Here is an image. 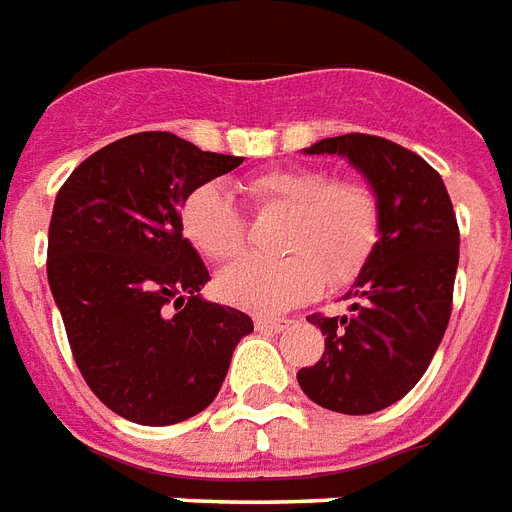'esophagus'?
I'll return each instance as SVG.
<instances>
[{
	"mask_svg": "<svg viewBox=\"0 0 512 512\" xmlns=\"http://www.w3.org/2000/svg\"><path fill=\"white\" fill-rule=\"evenodd\" d=\"M290 325V320L285 317H257L255 328L263 333H282Z\"/></svg>",
	"mask_w": 512,
	"mask_h": 512,
	"instance_id": "esophagus-1",
	"label": "esophagus"
}]
</instances>
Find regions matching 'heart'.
I'll list each match as a JSON object with an SVG mask.
<instances>
[{"mask_svg":"<svg viewBox=\"0 0 512 512\" xmlns=\"http://www.w3.org/2000/svg\"><path fill=\"white\" fill-rule=\"evenodd\" d=\"M260 214H285L279 230L282 260H241L217 279L222 301L257 314L285 312L328 285H347L361 274L380 241V198L366 181L333 179L331 170H263L244 184ZM181 233L200 255L227 263L246 246L244 219L217 184H200L179 211Z\"/></svg>","mask_w":512,"mask_h":512,"instance_id":"obj_1","label":"heart"}]
</instances>
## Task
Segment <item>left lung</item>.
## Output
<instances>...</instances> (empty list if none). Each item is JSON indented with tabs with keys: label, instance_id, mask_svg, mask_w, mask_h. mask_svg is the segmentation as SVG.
Here are the masks:
<instances>
[{
	"label": "left lung",
	"instance_id": "8db88e82",
	"mask_svg": "<svg viewBox=\"0 0 512 512\" xmlns=\"http://www.w3.org/2000/svg\"><path fill=\"white\" fill-rule=\"evenodd\" d=\"M304 151L344 157L380 198V241L344 293L350 312L309 317L323 331L325 352L298 372L314 404L369 415L418 385L445 336L458 268L456 214L437 170L393 140L350 132Z\"/></svg>",
	"mask_w": 512,
	"mask_h": 512
}]
</instances>
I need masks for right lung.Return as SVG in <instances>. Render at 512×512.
Returning a JSON list of instances; mask_svg holds the SVG:
<instances>
[{
	"instance_id": "1",
	"label": "right lung",
	"mask_w": 512,
	"mask_h": 512,
	"mask_svg": "<svg viewBox=\"0 0 512 512\" xmlns=\"http://www.w3.org/2000/svg\"><path fill=\"white\" fill-rule=\"evenodd\" d=\"M244 157L138 132L64 181L48 227V285L94 396L121 418L170 426L217 399L249 314L200 295L208 271L181 236L189 192Z\"/></svg>"
}]
</instances>
